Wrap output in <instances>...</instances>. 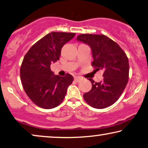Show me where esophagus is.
<instances>
[{
	"mask_svg": "<svg viewBox=\"0 0 148 148\" xmlns=\"http://www.w3.org/2000/svg\"><path fill=\"white\" fill-rule=\"evenodd\" d=\"M80 80H81L80 77H79V76H75L74 77V80L76 81V82H78Z\"/></svg>",
	"mask_w": 148,
	"mask_h": 148,
	"instance_id": "34e87169",
	"label": "esophagus"
}]
</instances>
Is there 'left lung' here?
I'll return each mask as SVG.
<instances>
[{
    "label": "left lung",
    "instance_id": "8db88e82",
    "mask_svg": "<svg viewBox=\"0 0 148 148\" xmlns=\"http://www.w3.org/2000/svg\"><path fill=\"white\" fill-rule=\"evenodd\" d=\"M77 40L89 45L92 52V66L103 70V80L92 83V88L84 93V101L90 107L104 109L113 105L122 95L128 82L129 60L119 45L105 35L81 34Z\"/></svg>",
    "mask_w": 148,
    "mask_h": 148
}]
</instances>
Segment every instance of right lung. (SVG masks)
Listing matches in <instances>:
<instances>
[{
	"label": "right lung",
	"mask_w": 148,
	"mask_h": 148,
	"mask_svg": "<svg viewBox=\"0 0 148 148\" xmlns=\"http://www.w3.org/2000/svg\"><path fill=\"white\" fill-rule=\"evenodd\" d=\"M74 33H49L25 54L20 69L23 87L35 105L45 109L58 107L74 80L70 74L62 77L51 71V62L60 59L64 45L75 36Z\"/></svg>",
	"instance_id": "1"
}]
</instances>
